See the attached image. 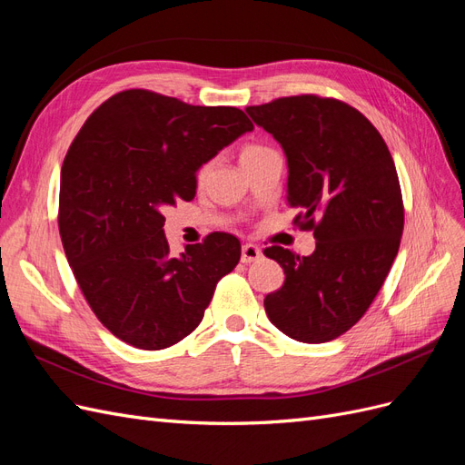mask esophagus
<instances>
[{
    "label": "esophagus",
    "mask_w": 465,
    "mask_h": 465,
    "mask_svg": "<svg viewBox=\"0 0 465 465\" xmlns=\"http://www.w3.org/2000/svg\"><path fill=\"white\" fill-rule=\"evenodd\" d=\"M260 258H262V250L256 244H244L242 246V256H241L242 263H252V262H256Z\"/></svg>",
    "instance_id": "obj_1"
}]
</instances>
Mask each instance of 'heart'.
Instances as JSON below:
<instances>
[{"label":"heart","instance_id":"obj_1","mask_svg":"<svg viewBox=\"0 0 465 465\" xmlns=\"http://www.w3.org/2000/svg\"><path fill=\"white\" fill-rule=\"evenodd\" d=\"M265 151H267V147H262V145H246V147H242V151H241V164L246 163V161H250V159L258 157V154H262V153H265ZM207 173H209V164L202 166L200 178H203Z\"/></svg>","mask_w":465,"mask_h":465}]
</instances>
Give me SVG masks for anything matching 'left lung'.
Listing matches in <instances>:
<instances>
[{
    "mask_svg": "<svg viewBox=\"0 0 465 465\" xmlns=\"http://www.w3.org/2000/svg\"><path fill=\"white\" fill-rule=\"evenodd\" d=\"M246 112L283 147L287 202L314 231L311 256L272 246L263 254L285 283L263 306L277 330L302 343H326L369 311L398 256L401 188L388 145L359 110L316 94L283 96Z\"/></svg>",
    "mask_w": 465,
    "mask_h": 465,
    "instance_id": "1",
    "label": "left lung"
}]
</instances>
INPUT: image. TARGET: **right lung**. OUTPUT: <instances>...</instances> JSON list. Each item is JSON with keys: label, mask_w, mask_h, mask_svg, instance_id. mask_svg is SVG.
Instances as JSON below:
<instances>
[{"label": "right lung", "mask_w": 465, "mask_h": 465, "mask_svg": "<svg viewBox=\"0 0 465 465\" xmlns=\"http://www.w3.org/2000/svg\"><path fill=\"white\" fill-rule=\"evenodd\" d=\"M252 130L234 106L145 89L110 96L83 124L62 166L60 236L91 311L118 340L159 351L200 326L241 242L211 232L174 258L163 211L193 200L202 164Z\"/></svg>", "instance_id": "obj_1"}]
</instances>
